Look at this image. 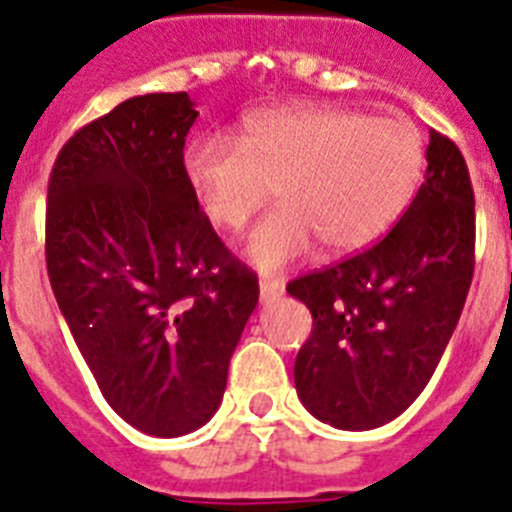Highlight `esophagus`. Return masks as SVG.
<instances>
[{"label": "esophagus", "mask_w": 512, "mask_h": 512, "mask_svg": "<svg viewBox=\"0 0 512 512\" xmlns=\"http://www.w3.org/2000/svg\"><path fill=\"white\" fill-rule=\"evenodd\" d=\"M284 292V287L279 282H271V279H264V282L259 284V300L261 302H274L279 300Z\"/></svg>", "instance_id": "esophagus-1"}]
</instances>
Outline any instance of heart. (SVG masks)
Returning <instances> with one entry per match:
<instances>
[{"label":"heart","mask_w":512,"mask_h":512,"mask_svg":"<svg viewBox=\"0 0 512 512\" xmlns=\"http://www.w3.org/2000/svg\"><path fill=\"white\" fill-rule=\"evenodd\" d=\"M423 174L418 130L395 117L338 107H271L241 125L238 143L194 138L184 176L217 228L238 233L269 202L246 256L279 271L312 251L356 253L379 241L413 200Z\"/></svg>","instance_id":"obj_1"}]
</instances>
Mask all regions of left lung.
Masks as SVG:
<instances>
[{"instance_id":"obj_1","label":"left lung","mask_w":512,"mask_h":512,"mask_svg":"<svg viewBox=\"0 0 512 512\" xmlns=\"http://www.w3.org/2000/svg\"><path fill=\"white\" fill-rule=\"evenodd\" d=\"M425 179L372 248L287 292L312 312L295 361L302 405L341 431L405 413L449 346L474 274V192L454 140L431 130Z\"/></svg>"}]
</instances>
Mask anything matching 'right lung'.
Masks as SVG:
<instances>
[{
    "instance_id": "add662e5",
    "label": "right lung",
    "mask_w": 512,
    "mask_h": 512,
    "mask_svg": "<svg viewBox=\"0 0 512 512\" xmlns=\"http://www.w3.org/2000/svg\"><path fill=\"white\" fill-rule=\"evenodd\" d=\"M200 112L143 94L76 130L48 182L45 264L104 400L158 438L215 415L259 282L217 238L184 176Z\"/></svg>"
}]
</instances>
